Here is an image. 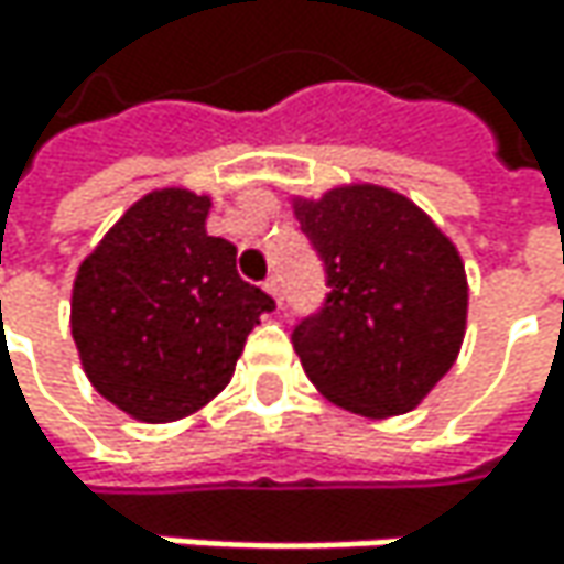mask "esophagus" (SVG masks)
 Listing matches in <instances>:
<instances>
[{
  "instance_id": "esophagus-1",
  "label": "esophagus",
  "mask_w": 564,
  "mask_h": 564,
  "mask_svg": "<svg viewBox=\"0 0 564 564\" xmlns=\"http://www.w3.org/2000/svg\"><path fill=\"white\" fill-rule=\"evenodd\" d=\"M264 290H268V293L274 296V303L281 306V303H283V296H281V281H278V278H268V281H264Z\"/></svg>"
}]
</instances>
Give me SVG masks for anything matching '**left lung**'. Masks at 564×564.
<instances>
[{"label":"left lung","mask_w":564,"mask_h":564,"mask_svg":"<svg viewBox=\"0 0 564 564\" xmlns=\"http://www.w3.org/2000/svg\"><path fill=\"white\" fill-rule=\"evenodd\" d=\"M326 264V306L293 329L316 392L362 417L417 408L451 372L467 333L457 245L408 195L349 182L290 198Z\"/></svg>","instance_id":"left-lung-1"}]
</instances>
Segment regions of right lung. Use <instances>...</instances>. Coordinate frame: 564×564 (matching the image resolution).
<instances>
[{
	"label": "right lung",
	"mask_w": 564,
	"mask_h": 564,
	"mask_svg": "<svg viewBox=\"0 0 564 564\" xmlns=\"http://www.w3.org/2000/svg\"><path fill=\"white\" fill-rule=\"evenodd\" d=\"M212 198L153 188L80 261L70 336L90 386L123 414L166 424L221 392L274 300L238 278L235 245L205 231Z\"/></svg>",
	"instance_id": "add662e5"
}]
</instances>
